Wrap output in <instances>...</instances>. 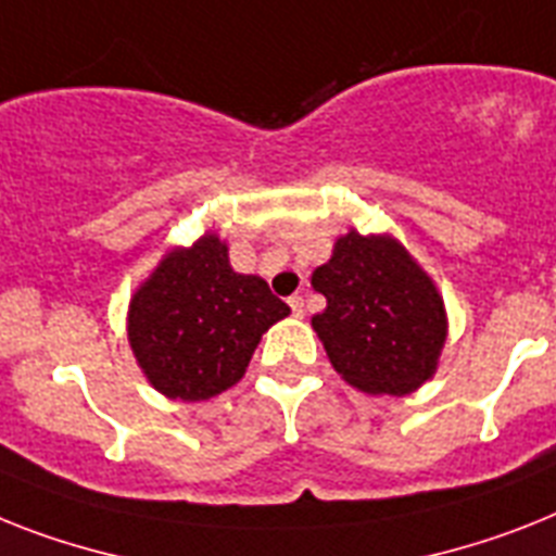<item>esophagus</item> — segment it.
Instances as JSON below:
<instances>
[{"label":"esophagus","instance_id":"obj_1","mask_svg":"<svg viewBox=\"0 0 556 556\" xmlns=\"http://www.w3.org/2000/svg\"><path fill=\"white\" fill-rule=\"evenodd\" d=\"M287 304H289V309H292V315H295V318H304V295H298V292H295V295L289 298Z\"/></svg>","mask_w":556,"mask_h":556}]
</instances>
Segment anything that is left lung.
Segmentation results:
<instances>
[{
    "label": "left lung",
    "mask_w": 556,
    "mask_h": 556,
    "mask_svg": "<svg viewBox=\"0 0 556 556\" xmlns=\"http://www.w3.org/2000/svg\"><path fill=\"white\" fill-rule=\"evenodd\" d=\"M327 309L312 329L329 364L366 394H403L434 378L448 318L438 283L389 232L338 236L327 264L312 273Z\"/></svg>",
    "instance_id": "obj_1"
}]
</instances>
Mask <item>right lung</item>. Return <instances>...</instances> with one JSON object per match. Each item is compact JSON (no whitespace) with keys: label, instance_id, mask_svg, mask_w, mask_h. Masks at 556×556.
<instances>
[{"label":"right lung","instance_id":"1","mask_svg":"<svg viewBox=\"0 0 556 556\" xmlns=\"http://www.w3.org/2000/svg\"><path fill=\"white\" fill-rule=\"evenodd\" d=\"M289 315L261 275H241L204 232L169 247L127 306V341L147 383L169 401H210L244 378L261 334Z\"/></svg>","mask_w":556,"mask_h":556}]
</instances>
